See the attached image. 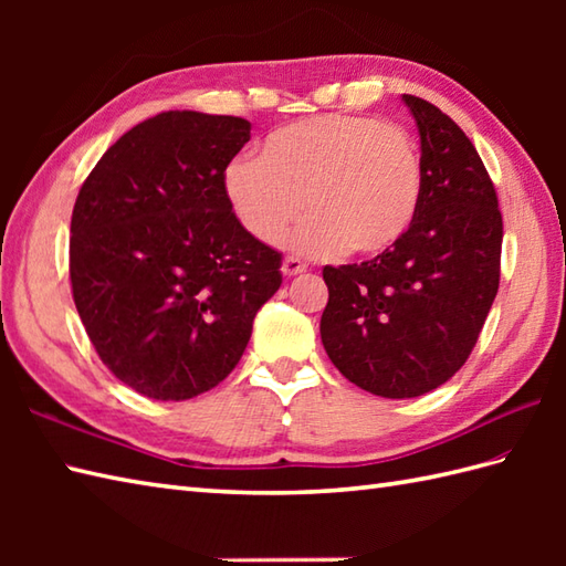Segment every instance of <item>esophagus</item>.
<instances>
[{"instance_id":"34e87169","label":"esophagus","mask_w":566,"mask_h":566,"mask_svg":"<svg viewBox=\"0 0 566 566\" xmlns=\"http://www.w3.org/2000/svg\"><path fill=\"white\" fill-rule=\"evenodd\" d=\"M282 272H284V276H296V274H302V272H306V262H302L298 258H284V262H282Z\"/></svg>"}]
</instances>
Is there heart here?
Here are the masks:
<instances>
[{"instance_id": "1", "label": "heart", "mask_w": 566, "mask_h": 566, "mask_svg": "<svg viewBox=\"0 0 566 566\" xmlns=\"http://www.w3.org/2000/svg\"><path fill=\"white\" fill-rule=\"evenodd\" d=\"M226 197L250 235L274 240L298 211L308 219L286 238L306 255L375 258L411 228L423 165L416 140L379 118L323 114L276 128L260 158L240 155L223 175Z\"/></svg>"}]
</instances>
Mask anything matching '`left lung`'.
<instances>
[{
  "instance_id": "8db88e82",
  "label": "left lung",
  "mask_w": 566,
  "mask_h": 566,
  "mask_svg": "<svg viewBox=\"0 0 566 566\" xmlns=\"http://www.w3.org/2000/svg\"><path fill=\"white\" fill-rule=\"evenodd\" d=\"M420 134L423 191L408 233L375 260L323 268L321 340L359 389L413 399L472 355L501 276L496 189L472 140L430 102L403 94Z\"/></svg>"
}]
</instances>
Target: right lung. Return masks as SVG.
<instances>
[{
    "instance_id": "obj_1",
    "label": "right lung",
    "mask_w": 566,
    "mask_h": 566,
    "mask_svg": "<svg viewBox=\"0 0 566 566\" xmlns=\"http://www.w3.org/2000/svg\"><path fill=\"white\" fill-rule=\"evenodd\" d=\"M248 140L245 118L163 112L77 195L72 298L102 363L148 399H195L231 375L282 284V252L245 231L223 189Z\"/></svg>"
}]
</instances>
